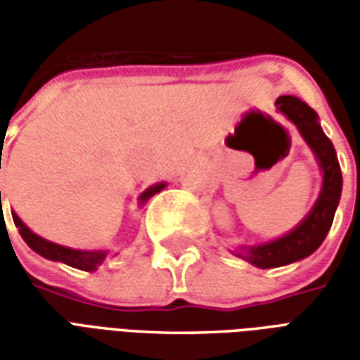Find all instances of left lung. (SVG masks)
<instances>
[{"label": "left lung", "mask_w": 360, "mask_h": 360, "mask_svg": "<svg viewBox=\"0 0 360 360\" xmlns=\"http://www.w3.org/2000/svg\"><path fill=\"white\" fill-rule=\"evenodd\" d=\"M276 105L289 121H293L299 133L302 134V139L316 154L320 167L324 172V183H322V191L314 208L291 233L279 237L276 241L264 243V245L247 247L237 255L258 268H278V266L291 264L295 260L312 255L322 245L332 227L333 214L340 204L341 185H343L335 150L330 139L318 125L316 111L295 96H279Z\"/></svg>", "instance_id": "obj_1"}]
</instances>
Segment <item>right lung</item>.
<instances>
[{
  "label": "right lung",
  "instance_id": "add662e5",
  "mask_svg": "<svg viewBox=\"0 0 360 360\" xmlns=\"http://www.w3.org/2000/svg\"><path fill=\"white\" fill-rule=\"evenodd\" d=\"M165 185L160 183V185H154L150 187L144 195L141 196L142 202H146L150 196H154L156 193H160ZM0 208H1V191H0ZM13 221L15 226L19 227L20 237L25 239L28 247L32 250H36L38 255H42L44 258H50V260H58V262H63L67 266H73L77 270H84V271H92L96 270L98 266L102 264L103 258H105V250H94V252H89V250H75V249H67V247H61V245H56V243H50L38 237L36 233H32L28 229L17 214H13Z\"/></svg>",
  "mask_w": 360,
  "mask_h": 360
}]
</instances>
